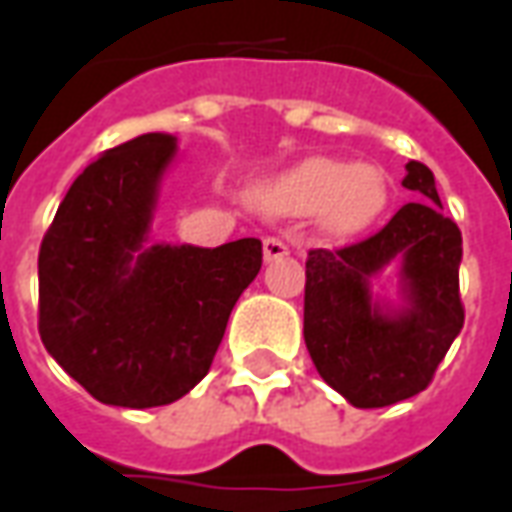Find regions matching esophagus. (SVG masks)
I'll return each mask as SVG.
<instances>
[{
    "instance_id": "obj_1",
    "label": "esophagus",
    "mask_w": 512,
    "mask_h": 512,
    "mask_svg": "<svg viewBox=\"0 0 512 512\" xmlns=\"http://www.w3.org/2000/svg\"><path fill=\"white\" fill-rule=\"evenodd\" d=\"M288 252V244L282 238H277V235H268L266 241H263V257L266 260H279V257L288 255Z\"/></svg>"
}]
</instances>
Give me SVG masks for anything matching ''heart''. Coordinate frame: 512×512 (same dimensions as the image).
Listing matches in <instances>:
<instances>
[{
  "label": "heart",
  "mask_w": 512,
  "mask_h": 512,
  "mask_svg": "<svg viewBox=\"0 0 512 512\" xmlns=\"http://www.w3.org/2000/svg\"><path fill=\"white\" fill-rule=\"evenodd\" d=\"M260 200L277 213H318L329 208L334 230H359L381 211L386 180L373 167L310 158L271 180L260 191Z\"/></svg>",
  "instance_id": "obj_1"
}]
</instances>
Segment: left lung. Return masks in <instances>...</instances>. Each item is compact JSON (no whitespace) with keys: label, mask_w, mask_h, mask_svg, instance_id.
I'll return each mask as SVG.
<instances>
[{"label":"left lung","mask_w":512,"mask_h":512,"mask_svg":"<svg viewBox=\"0 0 512 512\" xmlns=\"http://www.w3.org/2000/svg\"><path fill=\"white\" fill-rule=\"evenodd\" d=\"M403 186L417 200L378 233L343 249L307 252L304 343L323 381L356 408L392 406L428 389L463 329L461 230L441 213L425 164L408 161ZM395 259L404 307L386 311L369 282Z\"/></svg>","instance_id":"left-lung-1"}]
</instances>
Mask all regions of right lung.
<instances>
[{"label": "right lung", "mask_w": 512, "mask_h": 512, "mask_svg": "<svg viewBox=\"0 0 512 512\" xmlns=\"http://www.w3.org/2000/svg\"><path fill=\"white\" fill-rule=\"evenodd\" d=\"M175 136L142 134L84 169L38 255V332L60 367L101 403H175L211 370L263 244L145 246Z\"/></svg>", "instance_id": "1"}]
</instances>
